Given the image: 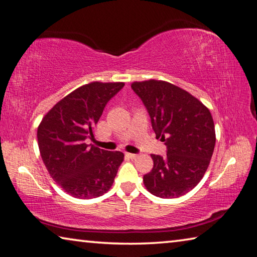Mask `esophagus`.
I'll return each mask as SVG.
<instances>
[{"label":"esophagus","instance_id":"esophagus-1","mask_svg":"<svg viewBox=\"0 0 257 257\" xmlns=\"http://www.w3.org/2000/svg\"><path fill=\"white\" fill-rule=\"evenodd\" d=\"M125 156L130 159H135L137 157V154H134V153H125Z\"/></svg>","mask_w":257,"mask_h":257}]
</instances>
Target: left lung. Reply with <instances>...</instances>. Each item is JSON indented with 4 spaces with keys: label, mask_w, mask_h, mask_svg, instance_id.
Returning a JSON list of instances; mask_svg holds the SVG:
<instances>
[{
    "label": "left lung",
    "mask_w": 257,
    "mask_h": 257,
    "mask_svg": "<svg viewBox=\"0 0 257 257\" xmlns=\"http://www.w3.org/2000/svg\"><path fill=\"white\" fill-rule=\"evenodd\" d=\"M133 90L148 109L167 156L152 154L153 168L144 175L149 192L159 198L184 195L197 186L213 156L215 125L209 109L191 93L166 81L134 82Z\"/></svg>",
    "instance_id": "obj_1"
}]
</instances>
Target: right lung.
Instances as JSON below:
<instances>
[{
	"instance_id": "1",
	"label": "right lung",
	"mask_w": 257,
	"mask_h": 257,
	"mask_svg": "<svg viewBox=\"0 0 257 257\" xmlns=\"http://www.w3.org/2000/svg\"><path fill=\"white\" fill-rule=\"evenodd\" d=\"M123 82H91L59 100L41 121L38 143L50 176L65 192L92 199L111 189L123 161L120 151H105L85 143L108 100Z\"/></svg>"
}]
</instances>
